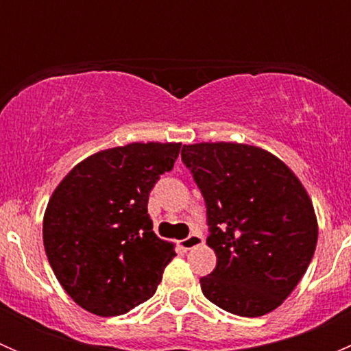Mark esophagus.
<instances>
[{
	"mask_svg": "<svg viewBox=\"0 0 351 351\" xmlns=\"http://www.w3.org/2000/svg\"><path fill=\"white\" fill-rule=\"evenodd\" d=\"M202 244H204V238H202L200 234H195V232H193V234H190L189 238L182 239V241L178 243V246L182 247L183 251H189V250H192V247L202 246Z\"/></svg>",
	"mask_w": 351,
	"mask_h": 351,
	"instance_id": "1",
	"label": "esophagus"
}]
</instances>
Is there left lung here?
Returning a JSON list of instances; mask_svg holds the SVG:
<instances>
[{"label": "left lung", "instance_id": "8db88e82", "mask_svg": "<svg viewBox=\"0 0 351 351\" xmlns=\"http://www.w3.org/2000/svg\"><path fill=\"white\" fill-rule=\"evenodd\" d=\"M182 159L207 205L217 265L204 295L228 313L258 317L284 304L317 243L313 200L277 156L238 143L183 146Z\"/></svg>", "mask_w": 351, "mask_h": 351}]
</instances>
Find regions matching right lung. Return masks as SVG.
<instances>
[{
    "label": "right lung",
    "instance_id": "obj_1",
    "mask_svg": "<svg viewBox=\"0 0 351 351\" xmlns=\"http://www.w3.org/2000/svg\"><path fill=\"white\" fill-rule=\"evenodd\" d=\"M182 143H130L77 162L56 186L42 234L59 284L80 307L120 316L154 295L175 244L159 239L147 200Z\"/></svg>",
    "mask_w": 351,
    "mask_h": 351
}]
</instances>
